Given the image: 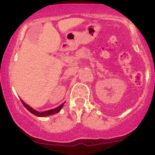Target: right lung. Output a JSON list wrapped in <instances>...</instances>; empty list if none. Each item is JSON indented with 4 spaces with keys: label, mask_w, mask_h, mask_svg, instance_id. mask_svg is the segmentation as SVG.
<instances>
[{
    "label": "right lung",
    "mask_w": 155,
    "mask_h": 155,
    "mask_svg": "<svg viewBox=\"0 0 155 155\" xmlns=\"http://www.w3.org/2000/svg\"><path fill=\"white\" fill-rule=\"evenodd\" d=\"M21 103H22L23 105H24V107H25L30 112H31L32 114H34V115H37V116H38V117H46V116H48V115H54V114L58 113V112L59 111L62 109V107H64V104H62L61 105H60L59 107L54 108V109L40 112H37V111H36L35 109H32V108H31V107H29L28 105H27V104H26L25 103L22 101V100H21Z\"/></svg>",
    "instance_id": "add662e5"
}]
</instances>
